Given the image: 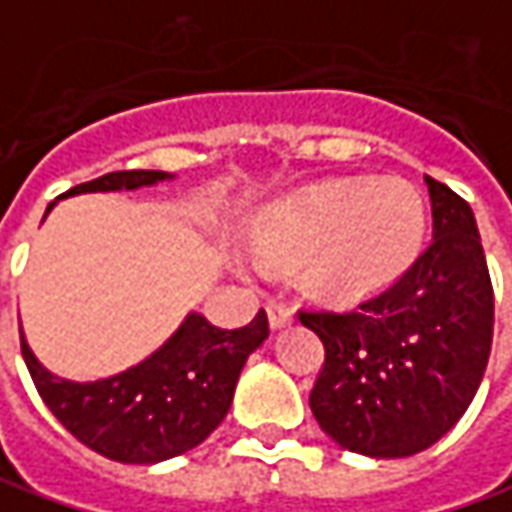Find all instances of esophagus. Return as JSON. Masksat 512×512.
<instances>
[{"label": "esophagus", "mask_w": 512, "mask_h": 512, "mask_svg": "<svg viewBox=\"0 0 512 512\" xmlns=\"http://www.w3.org/2000/svg\"><path fill=\"white\" fill-rule=\"evenodd\" d=\"M266 311H269V323H272V328H286L291 323V309L286 303H280V300H272V303L266 306Z\"/></svg>", "instance_id": "34e87169"}]
</instances>
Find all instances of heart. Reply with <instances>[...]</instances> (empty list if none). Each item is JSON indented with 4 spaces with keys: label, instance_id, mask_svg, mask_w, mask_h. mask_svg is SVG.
<instances>
[{
    "label": "heart",
    "instance_id": "b5f03b06",
    "mask_svg": "<svg viewBox=\"0 0 512 512\" xmlns=\"http://www.w3.org/2000/svg\"><path fill=\"white\" fill-rule=\"evenodd\" d=\"M428 235V203L402 178H343L297 189L249 223L260 263L300 260V283L348 300L388 286L414 263Z\"/></svg>",
    "mask_w": 512,
    "mask_h": 512
}]
</instances>
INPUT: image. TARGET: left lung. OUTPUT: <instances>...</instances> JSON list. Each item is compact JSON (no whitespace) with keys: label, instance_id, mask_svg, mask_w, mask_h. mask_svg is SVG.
Here are the masks:
<instances>
[{"label":"left lung","instance_id":"8db88e82","mask_svg":"<svg viewBox=\"0 0 512 512\" xmlns=\"http://www.w3.org/2000/svg\"><path fill=\"white\" fill-rule=\"evenodd\" d=\"M433 240L411 269L351 309H303L326 345L309 405L345 450L402 459L462 419L493 343V286L473 209L425 175Z\"/></svg>","mask_w":512,"mask_h":512}]
</instances>
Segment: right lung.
<instances>
[{
	"label": "right lung",
	"mask_w": 512,
	"mask_h": 512,
	"mask_svg": "<svg viewBox=\"0 0 512 512\" xmlns=\"http://www.w3.org/2000/svg\"><path fill=\"white\" fill-rule=\"evenodd\" d=\"M175 175L161 169L110 172L64 192H121L141 189ZM56 201L47 206V212ZM45 212V215H47ZM269 337L266 311L240 328L212 326L203 314L189 311L167 343L127 371L96 382L50 374L30 351L22 334V357L39 397L87 448L124 465H155L198 448L229 414L240 371Z\"/></svg>",
	"instance_id": "add662e5"
}]
</instances>
